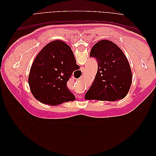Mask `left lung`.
I'll list each match as a JSON object with an SVG mask.
<instances>
[{
	"instance_id": "1",
	"label": "left lung",
	"mask_w": 156,
	"mask_h": 156,
	"mask_svg": "<svg viewBox=\"0 0 156 156\" xmlns=\"http://www.w3.org/2000/svg\"><path fill=\"white\" fill-rule=\"evenodd\" d=\"M90 57L96 58L98 72L85 99L111 101L124 98L130 88L132 73L122 51L111 41L101 40L92 47Z\"/></svg>"
}]
</instances>
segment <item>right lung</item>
<instances>
[{
	"label": "right lung",
	"instance_id": "obj_1",
	"mask_svg": "<svg viewBox=\"0 0 156 156\" xmlns=\"http://www.w3.org/2000/svg\"><path fill=\"white\" fill-rule=\"evenodd\" d=\"M79 69L70 47L60 40L50 42L36 56L30 68L29 83L32 94L51 105L75 100L67 82Z\"/></svg>",
	"mask_w": 156,
	"mask_h": 156
}]
</instances>
